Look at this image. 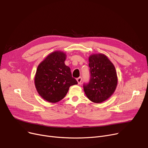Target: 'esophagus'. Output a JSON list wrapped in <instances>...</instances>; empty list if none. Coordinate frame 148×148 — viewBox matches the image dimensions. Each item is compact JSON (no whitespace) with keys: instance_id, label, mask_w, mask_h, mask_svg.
<instances>
[{"instance_id":"1","label":"esophagus","mask_w":148,"mask_h":148,"mask_svg":"<svg viewBox=\"0 0 148 148\" xmlns=\"http://www.w3.org/2000/svg\"><path fill=\"white\" fill-rule=\"evenodd\" d=\"M76 81H77L78 84H80L81 83V81H82V78L81 77H79L78 78H77Z\"/></svg>"}]
</instances>
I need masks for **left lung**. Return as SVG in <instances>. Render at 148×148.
<instances>
[{"label":"left lung","instance_id":"1","mask_svg":"<svg viewBox=\"0 0 148 148\" xmlns=\"http://www.w3.org/2000/svg\"><path fill=\"white\" fill-rule=\"evenodd\" d=\"M88 61L91 79L88 84L84 85V90L90 100L100 103L114 93L118 84L116 71L110 60L103 54H92Z\"/></svg>","mask_w":148,"mask_h":148}]
</instances>
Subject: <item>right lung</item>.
I'll list each match as a JSON object with an SVG mask.
<instances>
[{"label": "right lung", "instance_id": "obj_1", "mask_svg": "<svg viewBox=\"0 0 148 148\" xmlns=\"http://www.w3.org/2000/svg\"><path fill=\"white\" fill-rule=\"evenodd\" d=\"M66 54L56 51L39 63L34 76V85L40 96L55 103L62 100L71 86L77 84L71 69L64 63Z\"/></svg>", "mask_w": 148, "mask_h": 148}]
</instances>
